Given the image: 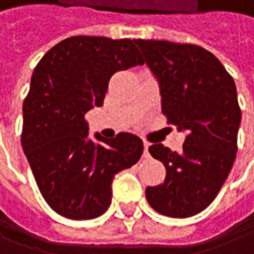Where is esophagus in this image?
I'll use <instances>...</instances> for the list:
<instances>
[{"label":"esophagus","instance_id":"1","mask_svg":"<svg viewBox=\"0 0 254 254\" xmlns=\"http://www.w3.org/2000/svg\"><path fill=\"white\" fill-rule=\"evenodd\" d=\"M148 147H150V144H148V142H144V157H145V158H148V157H150Z\"/></svg>","mask_w":254,"mask_h":254}]
</instances>
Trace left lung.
<instances>
[{
  "mask_svg": "<svg viewBox=\"0 0 254 254\" xmlns=\"http://www.w3.org/2000/svg\"><path fill=\"white\" fill-rule=\"evenodd\" d=\"M157 77L167 124L186 132L183 150L161 144L148 151L166 167V179L145 189L158 214L188 218L221 190L237 154L242 110L233 77L209 51L190 43L136 39Z\"/></svg>",
  "mask_w": 254,
  "mask_h": 254,
  "instance_id": "left-lung-1",
  "label": "left lung"
}]
</instances>
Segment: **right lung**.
<instances>
[{"label": "right lung", "mask_w": 254, "mask_h": 254, "mask_svg": "<svg viewBox=\"0 0 254 254\" xmlns=\"http://www.w3.org/2000/svg\"><path fill=\"white\" fill-rule=\"evenodd\" d=\"M135 40L72 36L36 65L23 103L21 145L48 205L69 219H93L112 202L115 174L142 155L136 135L88 138L85 113L103 106L109 80L118 71L142 65Z\"/></svg>", "instance_id": "right-lung-1"}]
</instances>
